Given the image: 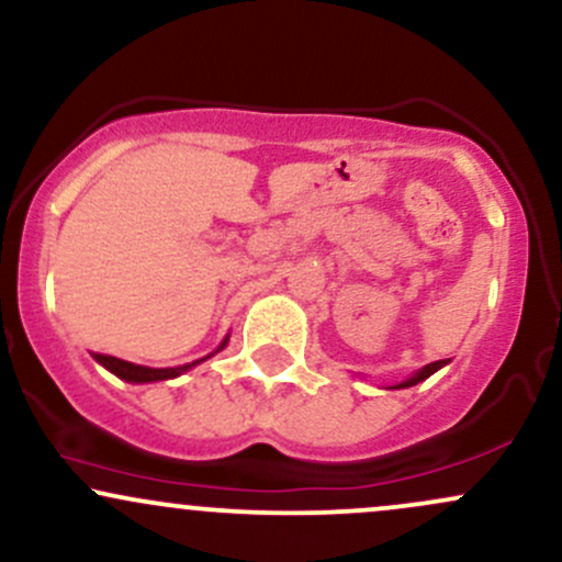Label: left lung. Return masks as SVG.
<instances>
[{
    "instance_id": "obj_1",
    "label": "left lung",
    "mask_w": 562,
    "mask_h": 562,
    "mask_svg": "<svg viewBox=\"0 0 562 562\" xmlns=\"http://www.w3.org/2000/svg\"><path fill=\"white\" fill-rule=\"evenodd\" d=\"M446 362H448V360H437V362H429V366H424V368H422V371H418V373H413V375H411V379H405V381H400V384H394V386H392V390H405V386H413V384H418V381L429 379V375H431V373H437V371H440V368H442V366H446Z\"/></svg>"
}]
</instances>
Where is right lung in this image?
<instances>
[{
	"mask_svg": "<svg viewBox=\"0 0 562 562\" xmlns=\"http://www.w3.org/2000/svg\"><path fill=\"white\" fill-rule=\"evenodd\" d=\"M226 341H229V336L221 341V347L215 351H221L226 347ZM213 351V355H215ZM207 355V357H213ZM95 357V362H101L106 371H111L114 375H120L122 381H131V384H149V381H165V379H176V375L187 373L189 368L200 366V362H205L207 357H202V360H194L189 362V366H178V368H146V366H135V362H127V360H120V357H111V355H92Z\"/></svg>",
	"mask_w": 562,
	"mask_h": 562,
	"instance_id": "add662e5",
	"label": "right lung"
}]
</instances>
